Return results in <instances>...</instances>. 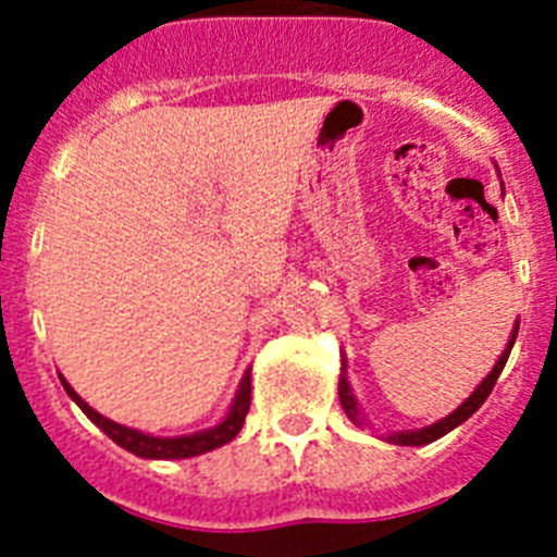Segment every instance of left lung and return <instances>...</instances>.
<instances>
[{
  "label": "left lung",
  "instance_id": "left-lung-1",
  "mask_svg": "<svg viewBox=\"0 0 557 557\" xmlns=\"http://www.w3.org/2000/svg\"><path fill=\"white\" fill-rule=\"evenodd\" d=\"M516 334H519V323H516L513 334H510V343H508V348H505V351H502V357L496 359L494 371H491L488 376L482 379V385L476 387V391L471 393V396L466 398V401H462V405L457 407L455 412H451V416H446L444 421H437V424L426 426V430H416V432H398V435H393V437H391L393 444H401V446H424V444H432V441H437V437H444L446 432H451V430H455L457 424H462V421H466V418H469V416H474V412L480 410V407H482V401H485V398L491 396V391H494L496 379H499L502 368H505V362H508V357H510V348H513V343H516ZM339 405H343V410H346L348 416H351V421H357V424H359L357 401H354L351 391H348V382H346V376L339 379Z\"/></svg>",
  "mask_w": 557,
  "mask_h": 557
}]
</instances>
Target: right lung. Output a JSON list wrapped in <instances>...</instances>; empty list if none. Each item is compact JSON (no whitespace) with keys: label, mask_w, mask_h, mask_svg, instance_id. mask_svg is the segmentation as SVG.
<instances>
[{"label":"right lung","mask_w":557,"mask_h":557,"mask_svg":"<svg viewBox=\"0 0 557 557\" xmlns=\"http://www.w3.org/2000/svg\"><path fill=\"white\" fill-rule=\"evenodd\" d=\"M61 382L63 387H66L69 396L75 398V405L81 407V410L86 412V416L91 418V421H95L108 437H111L113 444H120L122 449L133 451V455L147 457V460H181V457H195V455H203V451L218 449V446L228 444V441H234V437L239 435V430H243L245 424V416H248L250 410V376L245 373L243 385H239V393H236L234 405H231V412L225 416L223 424H218L214 430L195 432V435H184V437H152L139 430H127V426L116 424V421H111V418L100 416V412L91 410V407H88L86 401H83L72 387H69L66 379L61 376Z\"/></svg>","instance_id":"right-lung-1"}]
</instances>
